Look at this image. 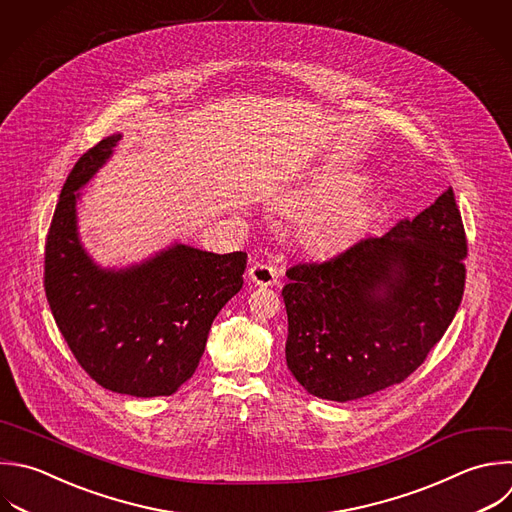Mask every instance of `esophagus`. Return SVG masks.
<instances>
[{"instance_id": "1", "label": "esophagus", "mask_w": 512, "mask_h": 512, "mask_svg": "<svg viewBox=\"0 0 512 512\" xmlns=\"http://www.w3.org/2000/svg\"><path fill=\"white\" fill-rule=\"evenodd\" d=\"M248 278L256 284V286H272L278 280V270L272 264H264V262H252V266L248 268Z\"/></svg>"}]
</instances>
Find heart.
Masks as SVG:
<instances>
[{
    "instance_id": "b5f03b06",
    "label": "heart",
    "mask_w": 512,
    "mask_h": 512,
    "mask_svg": "<svg viewBox=\"0 0 512 512\" xmlns=\"http://www.w3.org/2000/svg\"><path fill=\"white\" fill-rule=\"evenodd\" d=\"M360 184V178L348 172L322 170L314 174L300 190V204L314 206L324 202L302 222L300 228L302 240L310 248H336L354 234L364 212L360 196L352 194L360 188Z\"/></svg>"
}]
</instances>
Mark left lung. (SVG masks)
Listing matches in <instances>:
<instances>
[{
    "label": "left lung",
    "instance_id": "obj_1",
    "mask_svg": "<svg viewBox=\"0 0 512 512\" xmlns=\"http://www.w3.org/2000/svg\"><path fill=\"white\" fill-rule=\"evenodd\" d=\"M464 258V226L448 188L384 236L292 266L282 288L288 370L312 396L336 402L402 382L452 322Z\"/></svg>",
    "mask_w": 512,
    "mask_h": 512
}]
</instances>
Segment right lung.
Returning <instances> with one entry per match:
<instances>
[{"mask_svg": "<svg viewBox=\"0 0 512 512\" xmlns=\"http://www.w3.org/2000/svg\"><path fill=\"white\" fill-rule=\"evenodd\" d=\"M120 140L104 138L70 172L48 232L44 286L62 336L100 386L170 396L196 372L214 318L244 284L248 256L174 242L126 268L100 266L80 240V188Z\"/></svg>", "mask_w": 512, "mask_h": 512, "instance_id": "right-lung-1", "label": "right lung"}]
</instances>
